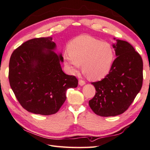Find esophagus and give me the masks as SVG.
<instances>
[{
  "label": "esophagus",
  "instance_id": "obj_1",
  "mask_svg": "<svg viewBox=\"0 0 150 150\" xmlns=\"http://www.w3.org/2000/svg\"><path fill=\"white\" fill-rule=\"evenodd\" d=\"M85 84V81L82 80V79H79V85H80V86H82V85H83Z\"/></svg>",
  "mask_w": 150,
  "mask_h": 150
}]
</instances>
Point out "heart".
<instances>
[{
	"label": "heart",
	"instance_id": "obj_1",
	"mask_svg": "<svg viewBox=\"0 0 150 150\" xmlns=\"http://www.w3.org/2000/svg\"><path fill=\"white\" fill-rule=\"evenodd\" d=\"M64 62L70 74L78 72L82 64L85 75L91 80H100L111 70L115 53L111 45L89 35H80L68 45L63 55Z\"/></svg>",
	"mask_w": 150,
	"mask_h": 150
}]
</instances>
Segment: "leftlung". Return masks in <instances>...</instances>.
I'll use <instances>...</instances> for the list:
<instances>
[{"mask_svg": "<svg viewBox=\"0 0 150 150\" xmlns=\"http://www.w3.org/2000/svg\"><path fill=\"white\" fill-rule=\"evenodd\" d=\"M112 47L117 58L109 74L101 81L91 83L96 94L88 104L101 117H115L124 112L142 85L143 62L140 54L129 42L120 39Z\"/></svg>", "mask_w": 150, "mask_h": 150, "instance_id": "obj_1", "label": "left lung"}]
</instances>
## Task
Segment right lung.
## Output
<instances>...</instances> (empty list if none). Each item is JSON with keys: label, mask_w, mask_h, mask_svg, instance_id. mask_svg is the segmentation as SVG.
Instances as JSON below:
<instances>
[{"label": "right lung", "mask_w": 150, "mask_h": 150, "mask_svg": "<svg viewBox=\"0 0 150 150\" xmlns=\"http://www.w3.org/2000/svg\"><path fill=\"white\" fill-rule=\"evenodd\" d=\"M52 38H40L24 42L12 53L9 63V81L24 109L32 113H56L66 100V91L77 87L74 76L65 74L60 63L62 54L54 52Z\"/></svg>", "instance_id": "right-lung-1"}]
</instances>
